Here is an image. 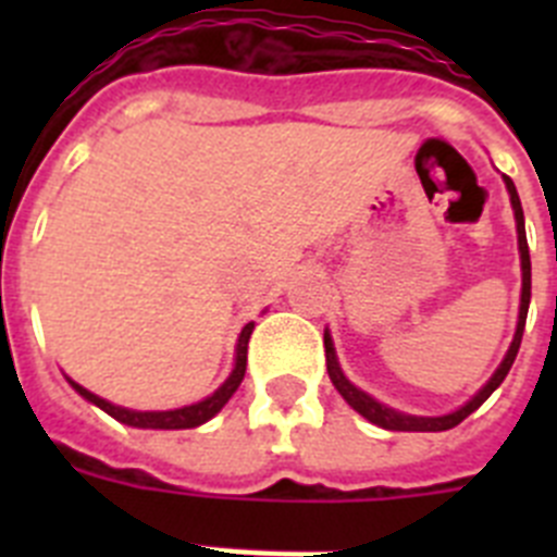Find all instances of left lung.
Instances as JSON below:
<instances>
[{
    "label": "left lung",
    "mask_w": 557,
    "mask_h": 557,
    "mask_svg": "<svg viewBox=\"0 0 557 557\" xmlns=\"http://www.w3.org/2000/svg\"><path fill=\"white\" fill-rule=\"evenodd\" d=\"M505 186L510 191V203H513V214H516V234H519V253H521V307H519V323H516V334H513V343H510L508 354L502 359V366L496 368L494 376L488 379V385L482 387L471 401L460 407V410L449 412V416H437V418H421V416H407V412H396L393 407L379 405L376 398L368 396L366 391H359L354 387L351 382L346 379V373L339 371V362H337V354H334V343L329 337V332L323 334V346H326V371L329 379H332V385L337 387V393L346 398L348 405L359 412L362 418H368L371 424L382 426V430H393V432H444L451 430L462 421V418H469L476 407L496 391V387L505 382L508 376L510 366H513L516 354H519L521 346V334H524V321H528V307H530V248H528V234H524V211H521V200H519V191H516L513 181L505 175Z\"/></svg>",
    "instance_id": "obj_1"
}]
</instances>
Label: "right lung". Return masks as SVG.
I'll use <instances>...</instances> for the list:
<instances>
[{"label": "right lung", "instance_id": "add662e5", "mask_svg": "<svg viewBox=\"0 0 557 557\" xmlns=\"http://www.w3.org/2000/svg\"><path fill=\"white\" fill-rule=\"evenodd\" d=\"M250 332H253V323H248V326L243 329V334H239V339H236L234 371H231V376L225 379L223 385H220L218 391L211 393L209 398L198 401V405L181 407V410H164V412L127 410V407H116V405H111V401H106V398L95 396V393L86 391V387H81V385H77V382H72V379H69V385L75 387V391L81 393L83 398H88L91 405H97V407H100V410H106L108 416L116 418L120 424L139 426V430H195V426L206 424L209 418H214L220 410H223L225 401H228V398L234 396L236 387H239V382H243V379H245V366H248V339H250Z\"/></svg>", "mask_w": 557, "mask_h": 557}]
</instances>
